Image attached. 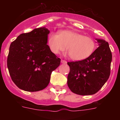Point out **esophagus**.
<instances>
[{"label": "esophagus", "mask_w": 120, "mask_h": 120, "mask_svg": "<svg viewBox=\"0 0 120 120\" xmlns=\"http://www.w3.org/2000/svg\"><path fill=\"white\" fill-rule=\"evenodd\" d=\"M61 63L62 64H67V61H65V60H63V59H61Z\"/></svg>", "instance_id": "esophagus-1"}]
</instances>
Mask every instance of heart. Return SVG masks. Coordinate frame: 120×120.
I'll return each instance as SVG.
<instances>
[{
  "label": "heart",
  "instance_id": "b5f03b06",
  "mask_svg": "<svg viewBox=\"0 0 120 120\" xmlns=\"http://www.w3.org/2000/svg\"><path fill=\"white\" fill-rule=\"evenodd\" d=\"M47 44L54 54H58L66 49L70 58L81 61L90 57L96 48V42L91 37L71 30H62L59 34H51Z\"/></svg>",
  "mask_w": 120,
  "mask_h": 120
}]
</instances>
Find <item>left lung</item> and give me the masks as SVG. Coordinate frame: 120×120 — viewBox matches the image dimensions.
Instances as JSON below:
<instances>
[{
	"instance_id": "1",
	"label": "left lung",
	"mask_w": 120,
	"mask_h": 120,
	"mask_svg": "<svg viewBox=\"0 0 120 120\" xmlns=\"http://www.w3.org/2000/svg\"><path fill=\"white\" fill-rule=\"evenodd\" d=\"M97 40L99 46L90 57L67 62L70 67L67 85L73 93L78 95L96 94L109 77L112 61L109 45L105 40Z\"/></svg>"
}]
</instances>
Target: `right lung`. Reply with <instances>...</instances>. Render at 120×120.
Listing matches in <instances>:
<instances>
[{
  "label": "right lung",
  "instance_id": "1",
  "mask_svg": "<svg viewBox=\"0 0 120 120\" xmlns=\"http://www.w3.org/2000/svg\"><path fill=\"white\" fill-rule=\"evenodd\" d=\"M47 28L39 27L22 34L9 47L7 66L11 79L21 90L38 91L46 88L52 72L61 59L50 50Z\"/></svg>",
  "mask_w": 120,
  "mask_h": 120
}]
</instances>
